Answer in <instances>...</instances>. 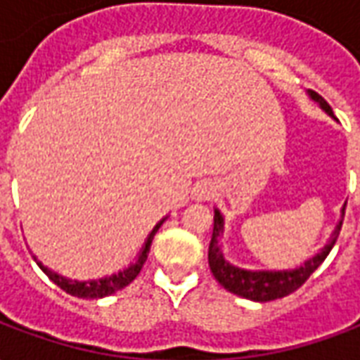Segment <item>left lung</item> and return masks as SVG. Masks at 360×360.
Returning <instances> with one entry per match:
<instances>
[{"label":"left lung","instance_id":"1","mask_svg":"<svg viewBox=\"0 0 360 360\" xmlns=\"http://www.w3.org/2000/svg\"><path fill=\"white\" fill-rule=\"evenodd\" d=\"M307 94L312 102L320 105V110L326 111L330 117H333L332 108L328 105L322 96H318L312 90H309ZM345 204L341 208L340 221H338V226H335L324 247L318 250L314 257L307 258L301 266L289 268V270H247V268H239V266L227 262L224 252H221V247H219V237L224 235V216L218 208H214V231H212L210 249H208V264H210L214 278L218 279L219 285L227 289L229 293L239 295V297L249 299V301L268 302L293 293L316 271L318 266L322 264L326 257L330 255V250L338 241L341 224H343Z\"/></svg>","mask_w":360,"mask_h":360}]
</instances>
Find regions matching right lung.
I'll list each match as a JSON object with an SVG mask.
<instances>
[{
    "mask_svg": "<svg viewBox=\"0 0 360 360\" xmlns=\"http://www.w3.org/2000/svg\"><path fill=\"white\" fill-rule=\"evenodd\" d=\"M165 218H162L158 221L154 229L150 231L148 237H146V241L142 245L141 252H139V257L134 260L133 264H129L127 268L123 270L115 271V274H111V276H103V278H98V279H86V281H79V279H69L65 276H61L58 271L50 270L48 266H44L42 262H38V258L34 257L36 264L40 266V270L48 276V278L56 283L58 287H61L65 293L73 295V297H79V299H102V297H108V295L115 293L119 289H123L127 287L131 281H133L139 274H141L142 266L146 262V258H148V252H150V245H152V239H154V235L156 231L162 227Z\"/></svg>",
    "mask_w": 360,
    "mask_h": 360,
    "instance_id": "1",
    "label": "right lung"
}]
</instances>
